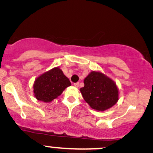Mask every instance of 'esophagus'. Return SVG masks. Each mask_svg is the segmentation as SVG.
<instances>
[{
	"label": "esophagus",
	"instance_id": "obj_1",
	"mask_svg": "<svg viewBox=\"0 0 153 153\" xmlns=\"http://www.w3.org/2000/svg\"><path fill=\"white\" fill-rule=\"evenodd\" d=\"M74 86L75 87V88H78V86H79V82L74 83Z\"/></svg>",
	"mask_w": 153,
	"mask_h": 153
}]
</instances>
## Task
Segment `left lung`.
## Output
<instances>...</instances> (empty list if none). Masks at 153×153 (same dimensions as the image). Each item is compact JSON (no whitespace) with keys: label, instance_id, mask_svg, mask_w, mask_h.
<instances>
[{"label":"left lung","instance_id":"1","mask_svg":"<svg viewBox=\"0 0 153 153\" xmlns=\"http://www.w3.org/2000/svg\"><path fill=\"white\" fill-rule=\"evenodd\" d=\"M80 91L92 109L104 111L119 100V89L114 81L99 71H92L84 80Z\"/></svg>","mask_w":153,"mask_h":153}]
</instances>
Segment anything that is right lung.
<instances>
[{
    "mask_svg": "<svg viewBox=\"0 0 153 153\" xmlns=\"http://www.w3.org/2000/svg\"><path fill=\"white\" fill-rule=\"evenodd\" d=\"M71 85L69 79L59 67H56L36 78L33 85L34 95L39 101L50 102Z\"/></svg>",
    "mask_w": 153,
    "mask_h": 153,
    "instance_id": "obj_1",
    "label": "right lung"
}]
</instances>
